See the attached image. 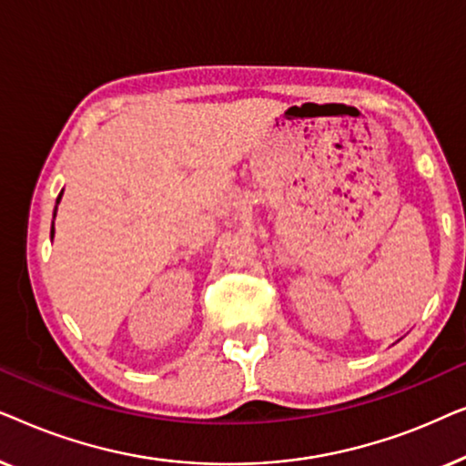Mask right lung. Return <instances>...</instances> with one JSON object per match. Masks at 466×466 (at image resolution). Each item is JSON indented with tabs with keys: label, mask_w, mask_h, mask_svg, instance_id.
Segmentation results:
<instances>
[{
	"label": "right lung",
	"mask_w": 466,
	"mask_h": 466,
	"mask_svg": "<svg viewBox=\"0 0 466 466\" xmlns=\"http://www.w3.org/2000/svg\"><path fill=\"white\" fill-rule=\"evenodd\" d=\"M61 197H63V190H61V195H59V197H56V206H59ZM56 206H55V214H53V216H56ZM53 235H55V218H53V231H50V238H53Z\"/></svg>",
	"instance_id": "add662e5"
}]
</instances>
